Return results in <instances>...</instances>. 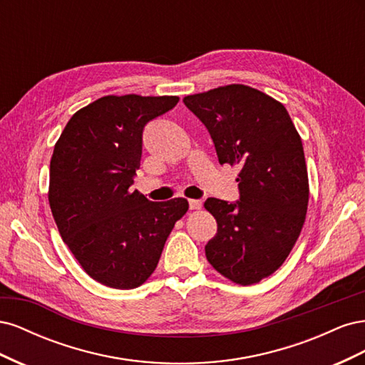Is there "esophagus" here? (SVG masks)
Returning a JSON list of instances; mask_svg holds the SVG:
<instances>
[{
	"instance_id": "obj_1",
	"label": "esophagus",
	"mask_w": 365,
	"mask_h": 365,
	"mask_svg": "<svg viewBox=\"0 0 365 365\" xmlns=\"http://www.w3.org/2000/svg\"><path fill=\"white\" fill-rule=\"evenodd\" d=\"M190 210H200L202 207V202L200 200H189Z\"/></svg>"
}]
</instances>
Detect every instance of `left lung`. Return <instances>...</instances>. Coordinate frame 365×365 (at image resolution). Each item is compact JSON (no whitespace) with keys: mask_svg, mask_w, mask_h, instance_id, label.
I'll return each mask as SVG.
<instances>
[{"mask_svg":"<svg viewBox=\"0 0 365 365\" xmlns=\"http://www.w3.org/2000/svg\"><path fill=\"white\" fill-rule=\"evenodd\" d=\"M212 137L220 164L240 165L236 202L208 197L217 222L205 245L210 264L237 284L277 271L302 233L309 180L302 138L286 108L247 85L185 96Z\"/></svg>","mask_w":365,"mask_h":365,"instance_id":"8db88e82","label":"left lung"}]
</instances>
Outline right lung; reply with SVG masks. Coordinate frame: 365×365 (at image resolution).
Listing matches in <instances>:
<instances>
[{
  "label": "right lung",
  "instance_id": "add662e5",
  "mask_svg": "<svg viewBox=\"0 0 365 365\" xmlns=\"http://www.w3.org/2000/svg\"><path fill=\"white\" fill-rule=\"evenodd\" d=\"M176 96H105L79 109L54 145L48 202L62 240L96 282L134 289L155 271L165 240L189 202H152L130 190L143 129Z\"/></svg>",
  "mask_w": 365,
  "mask_h": 365
}]
</instances>
